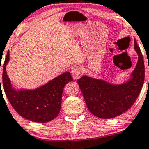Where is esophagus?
Listing matches in <instances>:
<instances>
[{"label": "esophagus", "mask_w": 149, "mask_h": 149, "mask_svg": "<svg viewBox=\"0 0 149 149\" xmlns=\"http://www.w3.org/2000/svg\"><path fill=\"white\" fill-rule=\"evenodd\" d=\"M71 74L72 75L74 79H79V78L81 77V74H82V68L78 65L73 66L71 70Z\"/></svg>", "instance_id": "1"}]
</instances>
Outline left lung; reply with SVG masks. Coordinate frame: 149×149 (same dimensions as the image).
I'll use <instances>...</instances> for the list:
<instances>
[{
  "label": "left lung",
  "instance_id": "left-lung-1",
  "mask_svg": "<svg viewBox=\"0 0 149 149\" xmlns=\"http://www.w3.org/2000/svg\"><path fill=\"white\" fill-rule=\"evenodd\" d=\"M134 50L138 61L130 78L120 84L84 75L77 80L89 111L102 119H111L122 115L134 104L144 81L145 70L142 53L136 39Z\"/></svg>",
  "mask_w": 149,
  "mask_h": 149
}]
</instances>
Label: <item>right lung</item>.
Here are the masks:
<instances>
[{"label": "right lung", "instance_id": "add662e5", "mask_svg": "<svg viewBox=\"0 0 149 149\" xmlns=\"http://www.w3.org/2000/svg\"><path fill=\"white\" fill-rule=\"evenodd\" d=\"M9 60L8 51L3 64L2 84L13 108L22 118L36 123H47L56 118L61 110L63 88L73 79L70 73L60 74L37 88H16L12 85L6 72Z\"/></svg>", "mask_w": 149, "mask_h": 149}]
</instances>
